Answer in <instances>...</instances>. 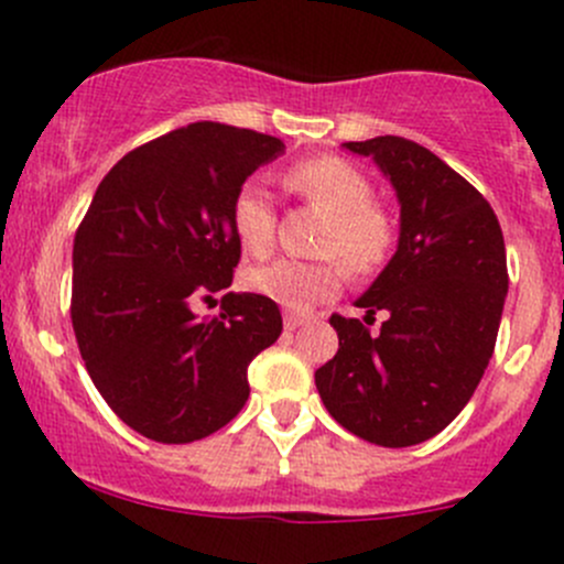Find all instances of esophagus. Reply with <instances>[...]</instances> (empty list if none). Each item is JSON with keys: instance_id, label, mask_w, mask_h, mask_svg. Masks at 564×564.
<instances>
[{"instance_id": "esophagus-1", "label": "esophagus", "mask_w": 564, "mask_h": 564, "mask_svg": "<svg viewBox=\"0 0 564 564\" xmlns=\"http://www.w3.org/2000/svg\"><path fill=\"white\" fill-rule=\"evenodd\" d=\"M305 322H311V316H308V314H294V311H289V314L283 316V327H286V329H297V327H303Z\"/></svg>"}]
</instances>
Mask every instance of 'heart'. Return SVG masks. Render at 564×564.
Here are the masks:
<instances>
[{"instance_id":"1","label":"heart","mask_w":564,"mask_h":564,"mask_svg":"<svg viewBox=\"0 0 564 564\" xmlns=\"http://www.w3.org/2000/svg\"><path fill=\"white\" fill-rule=\"evenodd\" d=\"M283 185L303 202L327 213L318 253L322 261L278 259L253 267L246 281L261 297L294 311H308L333 297L346 278L382 270L395 246V226L382 204L373 202V185L351 161L322 155L300 161L283 172ZM229 220L235 237L250 256H267L275 246V202L259 180H246L231 196Z\"/></svg>"}]
</instances>
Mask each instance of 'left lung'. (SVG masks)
<instances>
[{"mask_svg": "<svg viewBox=\"0 0 564 564\" xmlns=\"http://www.w3.org/2000/svg\"><path fill=\"white\" fill-rule=\"evenodd\" d=\"M371 155L401 202L398 250L357 300L366 322L329 316L338 351L316 371L327 412L360 440L409 447L456 420L494 355L508 256L491 204L425 147L401 135L349 141Z\"/></svg>", "mask_w": 564, "mask_h": 564, "instance_id": "8db88e82", "label": "left lung"}]
</instances>
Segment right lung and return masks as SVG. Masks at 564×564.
<instances>
[{
  "label": "right lung",
  "mask_w": 564,
  "mask_h": 564,
  "mask_svg": "<svg viewBox=\"0 0 564 564\" xmlns=\"http://www.w3.org/2000/svg\"><path fill=\"white\" fill-rule=\"evenodd\" d=\"M283 141L193 122L130 150L104 176L73 242L70 318L78 351L124 425L163 445L224 429L246 406L248 366L283 329L261 294L231 286L240 240L231 196Z\"/></svg>",
  "instance_id": "add662e5"
}]
</instances>
